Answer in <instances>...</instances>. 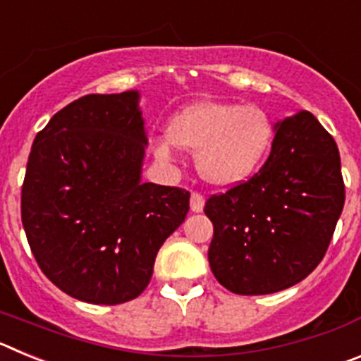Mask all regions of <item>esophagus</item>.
<instances>
[{
	"instance_id": "obj_1",
	"label": "esophagus",
	"mask_w": 361,
	"mask_h": 361,
	"mask_svg": "<svg viewBox=\"0 0 361 361\" xmlns=\"http://www.w3.org/2000/svg\"><path fill=\"white\" fill-rule=\"evenodd\" d=\"M190 206H191V212H193V213L202 212V209H204V195H202V193H199V191H193V193H191Z\"/></svg>"
}]
</instances>
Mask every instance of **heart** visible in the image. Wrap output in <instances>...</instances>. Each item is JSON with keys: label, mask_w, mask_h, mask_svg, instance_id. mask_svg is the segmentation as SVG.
Masks as SVG:
<instances>
[{"label": "heart", "mask_w": 361, "mask_h": 361, "mask_svg": "<svg viewBox=\"0 0 361 361\" xmlns=\"http://www.w3.org/2000/svg\"><path fill=\"white\" fill-rule=\"evenodd\" d=\"M271 142L273 124L262 108L202 101L178 111L168 124V137L153 141V153L170 164L175 146L195 152L197 170L208 183L231 186L258 170Z\"/></svg>", "instance_id": "1"}]
</instances>
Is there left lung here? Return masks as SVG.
<instances>
[{
    "instance_id": "left-lung-1",
    "label": "left lung",
    "mask_w": 361,
    "mask_h": 361,
    "mask_svg": "<svg viewBox=\"0 0 361 361\" xmlns=\"http://www.w3.org/2000/svg\"><path fill=\"white\" fill-rule=\"evenodd\" d=\"M345 202L340 152L309 111L276 124L253 177L206 200L213 275L235 295H269L322 262Z\"/></svg>"
}]
</instances>
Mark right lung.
<instances>
[{"instance_id": "1", "label": "right lung", "mask_w": 361, "mask_h": 361, "mask_svg": "<svg viewBox=\"0 0 361 361\" xmlns=\"http://www.w3.org/2000/svg\"><path fill=\"white\" fill-rule=\"evenodd\" d=\"M137 101V92L85 95L57 111L28 155L21 222L32 255L54 286L88 304L141 295L190 209V191L141 183Z\"/></svg>"}]
</instances>
